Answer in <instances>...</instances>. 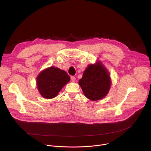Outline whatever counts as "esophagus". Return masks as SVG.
<instances>
[{
    "mask_svg": "<svg viewBox=\"0 0 151 151\" xmlns=\"http://www.w3.org/2000/svg\"><path fill=\"white\" fill-rule=\"evenodd\" d=\"M71 81L74 82L76 81V77L74 76H71Z\"/></svg>",
    "mask_w": 151,
    "mask_h": 151,
    "instance_id": "esophagus-1",
    "label": "esophagus"
}]
</instances>
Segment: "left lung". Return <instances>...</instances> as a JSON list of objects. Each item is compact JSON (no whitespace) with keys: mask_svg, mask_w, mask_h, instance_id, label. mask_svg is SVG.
I'll return each instance as SVG.
<instances>
[{"mask_svg":"<svg viewBox=\"0 0 151 151\" xmlns=\"http://www.w3.org/2000/svg\"><path fill=\"white\" fill-rule=\"evenodd\" d=\"M79 84L90 100L98 101L108 94L111 80L109 74L101 63L89 65L83 73Z\"/></svg>","mask_w":151,"mask_h":151,"instance_id":"obj_1","label":"left lung"}]
</instances>
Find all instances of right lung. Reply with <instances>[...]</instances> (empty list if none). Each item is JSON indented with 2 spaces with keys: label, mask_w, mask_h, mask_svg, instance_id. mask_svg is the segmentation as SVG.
Returning a JSON list of instances; mask_svg holds the SVG:
<instances>
[{
  "label": "right lung",
  "mask_w": 151,
  "mask_h": 151,
  "mask_svg": "<svg viewBox=\"0 0 151 151\" xmlns=\"http://www.w3.org/2000/svg\"><path fill=\"white\" fill-rule=\"evenodd\" d=\"M70 80L64 70L50 67L43 70L37 77V86L41 95L46 99L56 97L59 91Z\"/></svg>",
  "instance_id": "obj_1"
}]
</instances>
